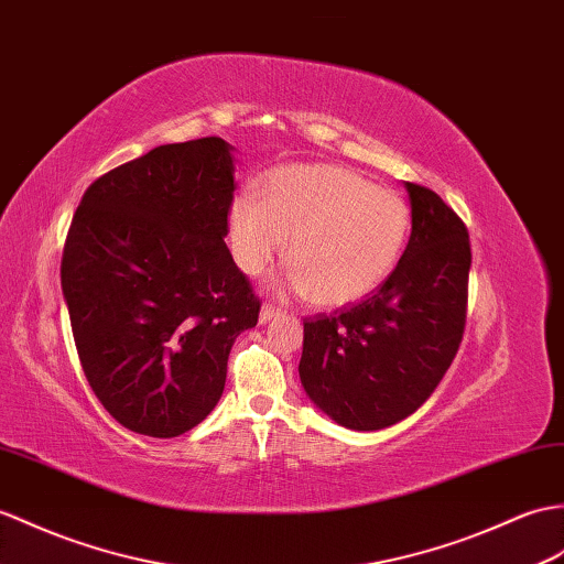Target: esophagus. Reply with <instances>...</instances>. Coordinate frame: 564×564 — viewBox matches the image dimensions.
<instances>
[{
	"instance_id": "1",
	"label": "esophagus",
	"mask_w": 564,
	"mask_h": 564,
	"mask_svg": "<svg viewBox=\"0 0 564 564\" xmlns=\"http://www.w3.org/2000/svg\"><path fill=\"white\" fill-rule=\"evenodd\" d=\"M281 310H276V307H271V305H264L261 307V312H259V324H269L271 319H276V317H281Z\"/></svg>"
}]
</instances>
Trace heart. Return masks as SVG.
Masks as SVG:
<instances>
[{"mask_svg":"<svg viewBox=\"0 0 564 564\" xmlns=\"http://www.w3.org/2000/svg\"><path fill=\"white\" fill-rule=\"evenodd\" d=\"M409 228V204L397 192L341 165L273 170L259 199L238 196L228 216L240 271L264 273L288 242V291L310 293L319 307H344L375 293L394 271Z\"/></svg>","mask_w":564,"mask_h":564,"instance_id":"heart-1","label":"heart"}]
</instances>
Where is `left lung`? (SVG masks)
Masks as SVG:
<instances>
[{
  "label": "left lung",
  "mask_w": 564,
  "mask_h": 564,
  "mask_svg": "<svg viewBox=\"0 0 564 564\" xmlns=\"http://www.w3.org/2000/svg\"><path fill=\"white\" fill-rule=\"evenodd\" d=\"M411 238L362 303L305 319L297 372L334 423L372 432L415 413L442 382L466 324L470 245L440 196L405 182Z\"/></svg>",
  "instance_id": "left-lung-1"
}]
</instances>
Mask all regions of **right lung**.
Returning <instances> with one entry per match:
<instances>
[{
	"label": "right lung",
	"mask_w": 564,
	"mask_h": 564,
	"mask_svg": "<svg viewBox=\"0 0 564 564\" xmlns=\"http://www.w3.org/2000/svg\"><path fill=\"white\" fill-rule=\"evenodd\" d=\"M218 137L167 143L98 177L62 257L74 344L117 423L177 437L216 409L259 300L226 247L235 155Z\"/></svg>",
	"instance_id": "right-lung-1"
}]
</instances>
